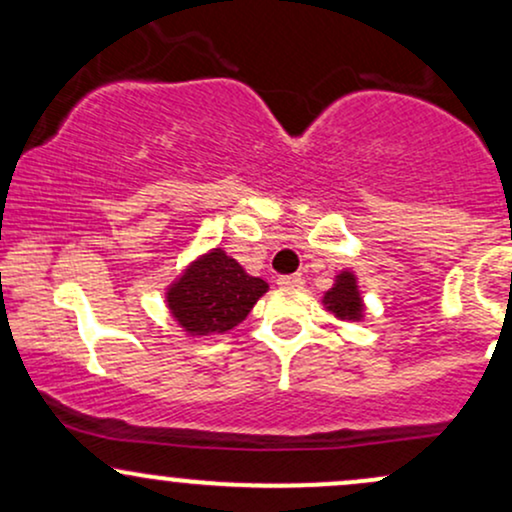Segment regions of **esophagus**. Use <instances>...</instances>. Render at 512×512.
Wrapping results in <instances>:
<instances>
[{
  "instance_id": "obj_1",
  "label": "esophagus",
  "mask_w": 512,
  "mask_h": 512,
  "mask_svg": "<svg viewBox=\"0 0 512 512\" xmlns=\"http://www.w3.org/2000/svg\"><path fill=\"white\" fill-rule=\"evenodd\" d=\"M276 284H279L281 289H301L305 281H303V276L289 274V276H279V279H276Z\"/></svg>"
}]
</instances>
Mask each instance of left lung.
<instances>
[{
	"label": "left lung",
	"mask_w": 512,
	"mask_h": 512,
	"mask_svg": "<svg viewBox=\"0 0 512 512\" xmlns=\"http://www.w3.org/2000/svg\"><path fill=\"white\" fill-rule=\"evenodd\" d=\"M322 305L339 320L361 322L366 317V305H363L361 291H358L356 274L344 269V272L334 276L332 289L325 291V296H322Z\"/></svg>",
	"instance_id": "obj_1"
}]
</instances>
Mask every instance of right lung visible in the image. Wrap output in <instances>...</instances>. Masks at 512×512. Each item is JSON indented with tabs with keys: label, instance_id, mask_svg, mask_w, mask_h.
<instances>
[{
	"label": "right lung",
	"instance_id": "add662e5",
	"mask_svg": "<svg viewBox=\"0 0 512 512\" xmlns=\"http://www.w3.org/2000/svg\"><path fill=\"white\" fill-rule=\"evenodd\" d=\"M269 284L214 248L199 255L166 289V305L190 337L223 334L248 317Z\"/></svg>",
	"mask_w": 512,
	"mask_h": 512
}]
</instances>
